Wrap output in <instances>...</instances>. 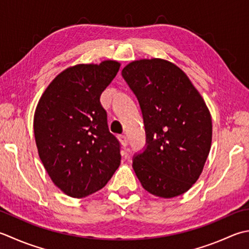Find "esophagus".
<instances>
[{"label": "esophagus", "mask_w": 249, "mask_h": 249, "mask_svg": "<svg viewBox=\"0 0 249 249\" xmlns=\"http://www.w3.org/2000/svg\"><path fill=\"white\" fill-rule=\"evenodd\" d=\"M119 140H120V142H121V144L123 145V147L125 148L126 145H127V143H128V141H127V138H126V136H124V135H121V136H119Z\"/></svg>", "instance_id": "34e87169"}]
</instances>
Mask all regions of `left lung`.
Masks as SVG:
<instances>
[{"label": "left lung", "instance_id": "obj_1", "mask_svg": "<svg viewBox=\"0 0 249 249\" xmlns=\"http://www.w3.org/2000/svg\"><path fill=\"white\" fill-rule=\"evenodd\" d=\"M122 75L142 112L147 147L133 159L144 190L155 196H181L196 182L211 150L209 110L186 73L153 58L128 63Z\"/></svg>", "mask_w": 249, "mask_h": 249}]
</instances>
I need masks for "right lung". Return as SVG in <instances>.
Segmentation results:
<instances>
[{
	"instance_id": "add662e5",
	"label": "right lung",
	"mask_w": 249,
	"mask_h": 249,
	"mask_svg": "<svg viewBox=\"0 0 249 249\" xmlns=\"http://www.w3.org/2000/svg\"><path fill=\"white\" fill-rule=\"evenodd\" d=\"M120 62L76 65L59 73L38 100L33 119L38 155L55 186L85 197L108 183L121 163L100 96Z\"/></svg>"
}]
</instances>
